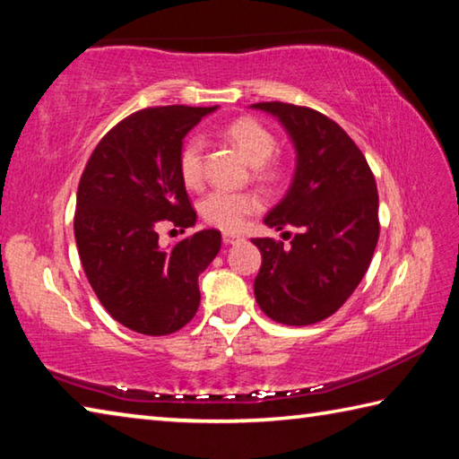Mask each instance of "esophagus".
<instances>
[{"mask_svg": "<svg viewBox=\"0 0 459 459\" xmlns=\"http://www.w3.org/2000/svg\"><path fill=\"white\" fill-rule=\"evenodd\" d=\"M238 240H243V237L235 235V232H224V235H222L224 245H235V243H238Z\"/></svg>", "mask_w": 459, "mask_h": 459, "instance_id": "obj_1", "label": "esophagus"}]
</instances>
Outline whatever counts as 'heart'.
<instances>
[{
	"instance_id": "b5f03b06",
	"label": "heart",
	"mask_w": 459,
	"mask_h": 459,
	"mask_svg": "<svg viewBox=\"0 0 459 459\" xmlns=\"http://www.w3.org/2000/svg\"><path fill=\"white\" fill-rule=\"evenodd\" d=\"M222 135L245 155V160L255 168V174L263 180H273L277 168L269 164V158L277 147V139L271 129L253 117H240L230 121L222 129ZM178 174L184 186L198 188L204 176V142L198 135L186 139L178 153ZM261 206L259 196L253 192H227L214 190L200 202V214L208 224L216 229L237 232Z\"/></svg>"
}]
</instances>
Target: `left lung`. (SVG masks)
<instances>
[{"label":"left lung","instance_id":"8db88e82","mask_svg":"<svg viewBox=\"0 0 459 459\" xmlns=\"http://www.w3.org/2000/svg\"><path fill=\"white\" fill-rule=\"evenodd\" d=\"M251 107L273 115L295 150L293 180L263 222L275 230L299 229L285 247L253 238L263 257L255 299L279 324L322 322L344 306L375 255V176L346 131L325 115L277 100Z\"/></svg>","mask_w":459,"mask_h":459}]
</instances>
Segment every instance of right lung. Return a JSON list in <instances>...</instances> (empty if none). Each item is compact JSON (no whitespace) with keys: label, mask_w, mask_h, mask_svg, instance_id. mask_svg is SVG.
I'll use <instances>...</instances> for the list:
<instances>
[{"label":"right lung","mask_w":459,"mask_h":459,"mask_svg":"<svg viewBox=\"0 0 459 459\" xmlns=\"http://www.w3.org/2000/svg\"><path fill=\"white\" fill-rule=\"evenodd\" d=\"M219 107H153L100 139L76 192L74 238L92 291L126 328L166 336L200 306L198 275L221 251V232L198 230L161 247L164 222L194 227L178 174L184 137Z\"/></svg>","instance_id":"right-lung-1"}]
</instances>
